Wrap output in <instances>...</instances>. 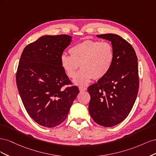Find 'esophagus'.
<instances>
[{
  "label": "esophagus",
  "mask_w": 156,
  "mask_h": 156,
  "mask_svg": "<svg viewBox=\"0 0 156 156\" xmlns=\"http://www.w3.org/2000/svg\"><path fill=\"white\" fill-rule=\"evenodd\" d=\"M79 90L81 91V92L85 91V90H87V87H79Z\"/></svg>",
  "instance_id": "esophagus-1"
}]
</instances>
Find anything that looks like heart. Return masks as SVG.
Masks as SVG:
<instances>
[{
  "label": "heart",
  "instance_id": "obj_1",
  "mask_svg": "<svg viewBox=\"0 0 156 156\" xmlns=\"http://www.w3.org/2000/svg\"><path fill=\"white\" fill-rule=\"evenodd\" d=\"M70 55L62 54L60 65L69 78H73L81 65L82 68L74 78L77 85H85L94 78L100 79L109 72L115 59V51L108 41L85 40L69 49Z\"/></svg>",
  "mask_w": 156,
  "mask_h": 156
}]
</instances>
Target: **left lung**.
Instances as JSON below:
<instances>
[{
  "mask_svg": "<svg viewBox=\"0 0 156 156\" xmlns=\"http://www.w3.org/2000/svg\"><path fill=\"white\" fill-rule=\"evenodd\" d=\"M97 37L111 41L115 59L109 72L88 87V111L98 124L111 127L126 119L137 96V57L133 47L120 36L105 34Z\"/></svg>",
  "mask_w": 156,
  "mask_h": 156,
  "instance_id": "left-lung-1",
  "label": "left lung"
}]
</instances>
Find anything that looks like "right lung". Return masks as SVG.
<instances>
[{"mask_svg": "<svg viewBox=\"0 0 156 156\" xmlns=\"http://www.w3.org/2000/svg\"><path fill=\"white\" fill-rule=\"evenodd\" d=\"M72 36H44L27 45L16 73L19 93L28 114L47 127L60 124L79 93L71 84L60 65V56L72 41Z\"/></svg>", "mask_w": 156, "mask_h": 156, "instance_id": "add662e5", "label": "right lung"}]
</instances>
